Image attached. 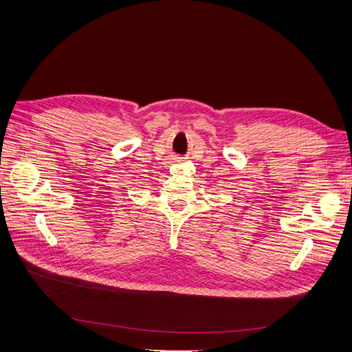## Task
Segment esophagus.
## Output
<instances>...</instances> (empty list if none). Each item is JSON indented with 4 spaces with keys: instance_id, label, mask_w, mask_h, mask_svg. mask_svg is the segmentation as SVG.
<instances>
[{
    "instance_id": "1",
    "label": "esophagus",
    "mask_w": 352,
    "mask_h": 352,
    "mask_svg": "<svg viewBox=\"0 0 352 352\" xmlns=\"http://www.w3.org/2000/svg\"><path fill=\"white\" fill-rule=\"evenodd\" d=\"M174 160H175V162H182V158H181V157H175Z\"/></svg>"
}]
</instances>
